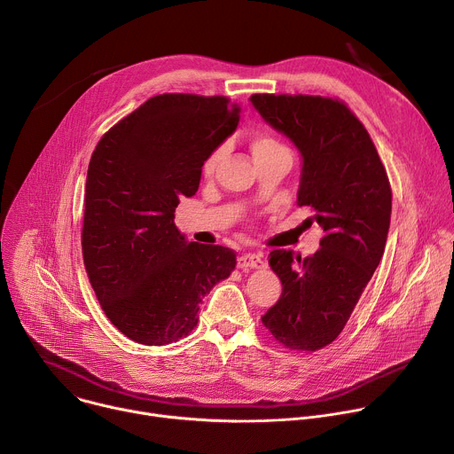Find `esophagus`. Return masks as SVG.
Wrapping results in <instances>:
<instances>
[{"mask_svg":"<svg viewBox=\"0 0 454 454\" xmlns=\"http://www.w3.org/2000/svg\"><path fill=\"white\" fill-rule=\"evenodd\" d=\"M237 266L240 270H262L264 268V261L261 258V254L244 253L242 256L237 258Z\"/></svg>","mask_w":454,"mask_h":454,"instance_id":"obj_1","label":"esophagus"}]
</instances>
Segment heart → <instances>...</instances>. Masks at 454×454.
<instances>
[{"instance_id":"heart-1","label":"heart","mask_w":454,"mask_h":454,"mask_svg":"<svg viewBox=\"0 0 454 454\" xmlns=\"http://www.w3.org/2000/svg\"><path fill=\"white\" fill-rule=\"evenodd\" d=\"M251 151H253V156L254 160L256 158H264V156H270V154H275V153H284L287 151V147L278 142L275 137L268 135V133H258L253 140H251ZM219 158H221V151H215L212 153L205 163H203V174L205 177H212L217 165H219Z\"/></svg>"}]
</instances>
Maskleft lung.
I'll list each match as a JSON object with an SVG mask.
<instances>
[{
	"instance_id": "8db88e82",
	"label": "left lung",
	"mask_w": 454,
	"mask_h": 454,
	"mask_svg": "<svg viewBox=\"0 0 454 454\" xmlns=\"http://www.w3.org/2000/svg\"><path fill=\"white\" fill-rule=\"evenodd\" d=\"M249 100L298 147V205L309 207L314 215L307 221L323 228L312 256L270 253L284 289L262 323L286 348L314 352L341 334L380 262L392 215L390 179L364 125L343 100L270 93Z\"/></svg>"
}]
</instances>
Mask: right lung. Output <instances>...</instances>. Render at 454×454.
<instances>
[{
    "instance_id": "obj_1",
    "label": "right lung",
    "mask_w": 454,
    "mask_h": 454,
    "mask_svg": "<svg viewBox=\"0 0 454 454\" xmlns=\"http://www.w3.org/2000/svg\"><path fill=\"white\" fill-rule=\"evenodd\" d=\"M239 113L228 97L156 95L93 151L84 266L102 310L129 340L161 347L188 336L203 298L237 266L230 247L186 244L174 212L198 192L205 160L235 131Z\"/></svg>"
}]
</instances>
